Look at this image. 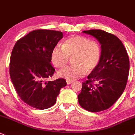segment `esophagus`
Masks as SVG:
<instances>
[{"label": "esophagus", "mask_w": 135, "mask_h": 135, "mask_svg": "<svg viewBox=\"0 0 135 135\" xmlns=\"http://www.w3.org/2000/svg\"><path fill=\"white\" fill-rule=\"evenodd\" d=\"M73 80H69V79H66V83H67L68 84H70L71 83H72Z\"/></svg>", "instance_id": "esophagus-1"}]
</instances>
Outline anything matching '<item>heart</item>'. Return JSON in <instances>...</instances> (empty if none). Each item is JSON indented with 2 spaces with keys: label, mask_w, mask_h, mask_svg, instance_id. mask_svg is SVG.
Masks as SVG:
<instances>
[{
  "label": "heart",
  "mask_w": 135,
  "mask_h": 135,
  "mask_svg": "<svg viewBox=\"0 0 135 135\" xmlns=\"http://www.w3.org/2000/svg\"><path fill=\"white\" fill-rule=\"evenodd\" d=\"M101 56L99 44L86 37L74 36L65 40L62 45L55 47L51 54L54 66L60 68L66 66L70 57L73 65L58 71L60 77L74 80L84 75L86 70L91 71L98 66Z\"/></svg>",
  "instance_id": "obj_1"
}]
</instances>
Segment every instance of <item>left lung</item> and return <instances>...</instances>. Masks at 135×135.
I'll return each mask as SVG.
<instances>
[{
    "mask_svg": "<svg viewBox=\"0 0 135 135\" xmlns=\"http://www.w3.org/2000/svg\"><path fill=\"white\" fill-rule=\"evenodd\" d=\"M101 45L100 62L83 83L78 95L83 109L98 112L110 107L126 88L129 72V59L121 40L102 30H84Z\"/></svg>",
    "mask_w": 135,
    "mask_h": 135,
    "instance_id": "1",
    "label": "left lung"
}]
</instances>
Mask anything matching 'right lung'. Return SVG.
<instances>
[{"label": "right lung", "instance_id": "add662e5", "mask_svg": "<svg viewBox=\"0 0 135 135\" xmlns=\"http://www.w3.org/2000/svg\"><path fill=\"white\" fill-rule=\"evenodd\" d=\"M62 37V32L38 29L17 40L12 49L11 80L19 98L32 107H52L60 89L67 84L64 79L47 80L55 71L50 63L52 51Z\"/></svg>", "mask_w": 135, "mask_h": 135}]
</instances>
